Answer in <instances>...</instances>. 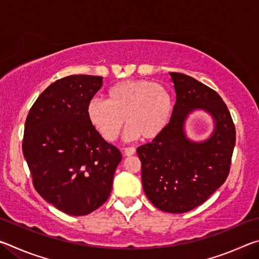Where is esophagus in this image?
<instances>
[{"mask_svg":"<svg viewBox=\"0 0 259 259\" xmlns=\"http://www.w3.org/2000/svg\"><path fill=\"white\" fill-rule=\"evenodd\" d=\"M136 153V148L135 147H126L124 148V155L125 156H131Z\"/></svg>","mask_w":259,"mask_h":259,"instance_id":"obj_1","label":"esophagus"}]
</instances>
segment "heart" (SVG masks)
Returning a JSON list of instances; mask_svg holds the SVG:
<instances>
[{
	"instance_id": "1",
	"label": "heart",
	"mask_w": 259,
	"mask_h": 259,
	"mask_svg": "<svg viewBox=\"0 0 259 259\" xmlns=\"http://www.w3.org/2000/svg\"><path fill=\"white\" fill-rule=\"evenodd\" d=\"M171 112L169 91L146 80L116 83L107 90L106 102L93 98L87 105L90 123L107 142L117 138L124 121L129 126L126 139H154L168 125Z\"/></svg>"
}]
</instances>
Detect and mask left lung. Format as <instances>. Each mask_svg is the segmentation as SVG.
Returning a JSON list of instances; mask_svg holds the SVG:
<instances>
[{
  "instance_id": "8db88e82",
  "label": "left lung",
  "mask_w": 259,
  "mask_h": 259,
  "mask_svg": "<svg viewBox=\"0 0 259 259\" xmlns=\"http://www.w3.org/2000/svg\"><path fill=\"white\" fill-rule=\"evenodd\" d=\"M176 91L171 117L161 135L137 148L148 200L165 212L199 207L229 176L235 128L216 91L185 74L169 73ZM196 110L210 115L213 131L202 141L187 136L186 121Z\"/></svg>"
}]
</instances>
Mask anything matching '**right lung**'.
I'll list each match as a JSON object with an SVG mask.
<instances>
[{
    "label": "right lung",
    "mask_w": 259,
    "mask_h": 259,
    "mask_svg": "<svg viewBox=\"0 0 259 259\" xmlns=\"http://www.w3.org/2000/svg\"><path fill=\"white\" fill-rule=\"evenodd\" d=\"M102 85V76L60 78L38 96L26 119L23 153L35 190L72 216L93 212L108 199L122 160L87 116Z\"/></svg>",
    "instance_id": "1"
}]
</instances>
